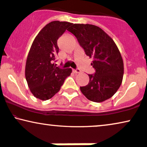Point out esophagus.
<instances>
[{
  "mask_svg": "<svg viewBox=\"0 0 147 147\" xmlns=\"http://www.w3.org/2000/svg\"><path fill=\"white\" fill-rule=\"evenodd\" d=\"M72 71H73V72L74 74H79L80 73V70L79 69H72Z\"/></svg>",
  "mask_w": 147,
  "mask_h": 147,
  "instance_id": "1",
  "label": "esophagus"
}]
</instances>
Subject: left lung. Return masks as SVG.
I'll return each mask as SVG.
<instances>
[{"label": "left lung", "mask_w": 147, "mask_h": 147, "mask_svg": "<svg viewBox=\"0 0 147 147\" xmlns=\"http://www.w3.org/2000/svg\"><path fill=\"white\" fill-rule=\"evenodd\" d=\"M76 36L86 55L93 57L94 74H89L88 84L80 87L91 101L100 102L110 98L122 82L123 62L113 40L101 28L91 24H72L67 30Z\"/></svg>", "instance_id": "left-lung-1"}]
</instances>
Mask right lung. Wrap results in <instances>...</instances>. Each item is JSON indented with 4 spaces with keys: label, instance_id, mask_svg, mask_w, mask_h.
<instances>
[{
    "label": "right lung",
    "instance_id": "obj_1",
    "mask_svg": "<svg viewBox=\"0 0 147 147\" xmlns=\"http://www.w3.org/2000/svg\"><path fill=\"white\" fill-rule=\"evenodd\" d=\"M72 24L54 21L42 29L28 53L25 76L28 87L36 98L47 100L60 90L72 70L61 69L55 64L59 53L57 40Z\"/></svg>",
    "mask_w": 147,
    "mask_h": 147
}]
</instances>
